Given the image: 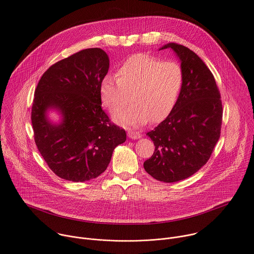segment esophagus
<instances>
[{
	"label": "esophagus",
	"instance_id": "1",
	"mask_svg": "<svg viewBox=\"0 0 254 254\" xmlns=\"http://www.w3.org/2000/svg\"><path fill=\"white\" fill-rule=\"evenodd\" d=\"M127 135H128L129 138H132V139H137V138L141 137V134L138 131H133V130L128 131Z\"/></svg>",
	"mask_w": 254,
	"mask_h": 254
}]
</instances>
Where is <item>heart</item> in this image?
I'll return each mask as SVG.
<instances>
[{
    "label": "heart",
    "mask_w": 254,
    "mask_h": 254,
    "mask_svg": "<svg viewBox=\"0 0 254 254\" xmlns=\"http://www.w3.org/2000/svg\"><path fill=\"white\" fill-rule=\"evenodd\" d=\"M185 81L180 63L173 60L138 53L127 58L117 70V78L105 76L100 83L102 104L115 114L129 101L135 103L127 110L115 115L121 125L139 126L164 120L175 108Z\"/></svg>",
    "instance_id": "obj_1"
}]
</instances>
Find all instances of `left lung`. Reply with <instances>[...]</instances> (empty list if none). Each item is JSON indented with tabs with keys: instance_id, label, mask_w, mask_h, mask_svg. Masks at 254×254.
Returning <instances> with one entry per match:
<instances>
[{
	"instance_id": "left-lung-1",
	"label": "left lung",
	"mask_w": 254,
	"mask_h": 254,
	"mask_svg": "<svg viewBox=\"0 0 254 254\" xmlns=\"http://www.w3.org/2000/svg\"><path fill=\"white\" fill-rule=\"evenodd\" d=\"M181 60L185 81L179 100L169 114L147 135L155 150L144 161L154 179L172 183L200 170L210 159L220 139L223 105L215 77L203 60L188 47L168 43Z\"/></svg>"
}]
</instances>
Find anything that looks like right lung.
Segmentation results:
<instances>
[{"label":"right lung","instance_id":"right-lung-1","mask_svg":"<svg viewBox=\"0 0 254 254\" xmlns=\"http://www.w3.org/2000/svg\"><path fill=\"white\" fill-rule=\"evenodd\" d=\"M110 66L100 48L80 50L50 66L41 76L31 107L34 141L48 167L58 177L85 182L108 167L126 130L111 122L102 109L100 83ZM48 107L58 108L64 122L51 125Z\"/></svg>","mask_w":254,"mask_h":254}]
</instances>
